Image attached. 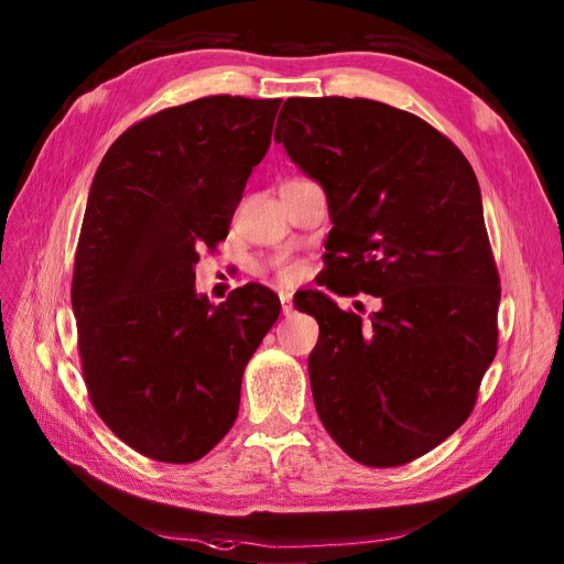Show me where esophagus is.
Masks as SVG:
<instances>
[{
	"mask_svg": "<svg viewBox=\"0 0 564 564\" xmlns=\"http://www.w3.org/2000/svg\"><path fill=\"white\" fill-rule=\"evenodd\" d=\"M279 297H281V310H283V315H285V317H291V315H293V295H291L289 291H281V293H279Z\"/></svg>",
	"mask_w": 564,
	"mask_h": 564,
	"instance_id": "obj_1",
	"label": "esophagus"
}]
</instances>
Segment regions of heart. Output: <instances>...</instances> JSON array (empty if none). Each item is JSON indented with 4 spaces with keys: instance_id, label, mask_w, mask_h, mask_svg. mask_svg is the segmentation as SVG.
<instances>
[{
    "instance_id": "heart-1",
    "label": "heart",
    "mask_w": 564,
    "mask_h": 564,
    "mask_svg": "<svg viewBox=\"0 0 564 564\" xmlns=\"http://www.w3.org/2000/svg\"><path fill=\"white\" fill-rule=\"evenodd\" d=\"M271 267H273L275 275H279V279H283V281H291L297 275V261L293 257H285V254L275 257L271 261Z\"/></svg>"
}]
</instances>
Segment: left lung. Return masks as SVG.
I'll return each mask as SVG.
<instances>
[{
  "mask_svg": "<svg viewBox=\"0 0 564 564\" xmlns=\"http://www.w3.org/2000/svg\"><path fill=\"white\" fill-rule=\"evenodd\" d=\"M273 138L329 200L319 285L382 301L364 322L319 291L297 297L319 325L317 414L356 463H412L470 416L497 354L501 285L477 176L434 126L370 99H285Z\"/></svg>",
  "mask_w": 564,
  "mask_h": 564,
  "instance_id": "1",
  "label": "left lung"
}]
</instances>
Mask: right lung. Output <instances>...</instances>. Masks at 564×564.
Instances as JSON below:
<instances>
[{"label": "right lung", "mask_w": 564, "mask_h": 564, "mask_svg": "<svg viewBox=\"0 0 564 564\" xmlns=\"http://www.w3.org/2000/svg\"><path fill=\"white\" fill-rule=\"evenodd\" d=\"M279 106L220 94L162 109L113 142L91 182L72 275L82 378L101 422L145 458L194 463L218 446L279 319V295L261 283L220 305L194 289Z\"/></svg>", "instance_id": "add662e5"}]
</instances>
